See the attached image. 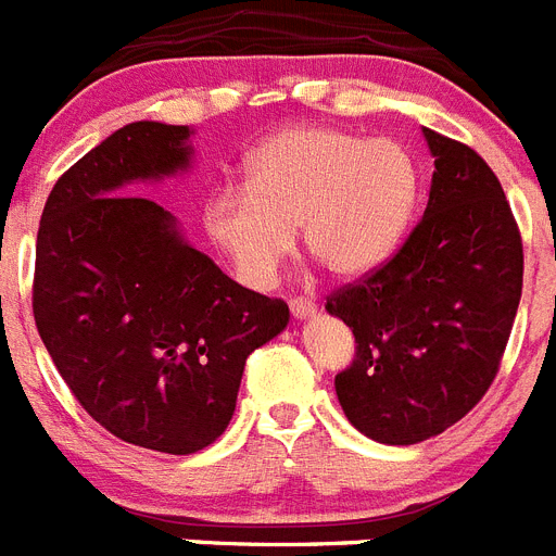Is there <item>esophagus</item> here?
Returning a JSON list of instances; mask_svg holds the SVG:
<instances>
[{"label": "esophagus", "mask_w": 556, "mask_h": 556, "mask_svg": "<svg viewBox=\"0 0 556 556\" xmlns=\"http://www.w3.org/2000/svg\"><path fill=\"white\" fill-rule=\"evenodd\" d=\"M289 312H292V317H298V320H306V317H312L317 312V303L306 301V298H292V301H289Z\"/></svg>", "instance_id": "34e87169"}]
</instances>
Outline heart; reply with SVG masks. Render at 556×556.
I'll list each match as a JSON object with an SVG mask.
<instances>
[{
  "mask_svg": "<svg viewBox=\"0 0 556 556\" xmlns=\"http://www.w3.org/2000/svg\"><path fill=\"white\" fill-rule=\"evenodd\" d=\"M419 193L405 146L324 126L287 129L250 156L244 191L219 188L202 207L207 239L250 289H269L301 230L331 275H359L400 244Z\"/></svg>",
  "mask_w": 556,
  "mask_h": 556,
  "instance_id": "1",
  "label": "heart"
}]
</instances>
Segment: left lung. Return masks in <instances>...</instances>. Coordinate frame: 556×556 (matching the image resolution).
Listing matches in <instances>:
<instances>
[{
  "label": "left lung",
  "mask_w": 556,
  "mask_h": 556,
  "mask_svg": "<svg viewBox=\"0 0 556 556\" xmlns=\"http://www.w3.org/2000/svg\"><path fill=\"white\" fill-rule=\"evenodd\" d=\"M421 131L435 156L425 216L393 258L326 301L357 343L337 400L379 444H419L481 402L523 289V241L492 168Z\"/></svg>",
  "instance_id": "left-lung-1"
}]
</instances>
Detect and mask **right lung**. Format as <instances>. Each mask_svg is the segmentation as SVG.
<instances>
[{
	"instance_id": "add662e5",
	"label": "right lung",
	"mask_w": 556,
	"mask_h": 556,
	"mask_svg": "<svg viewBox=\"0 0 556 556\" xmlns=\"http://www.w3.org/2000/svg\"><path fill=\"white\" fill-rule=\"evenodd\" d=\"M188 126L137 121L61 174L36 239L33 315L80 407L117 439L191 455L225 433L247 357L289 324L129 188L191 168Z\"/></svg>"
}]
</instances>
